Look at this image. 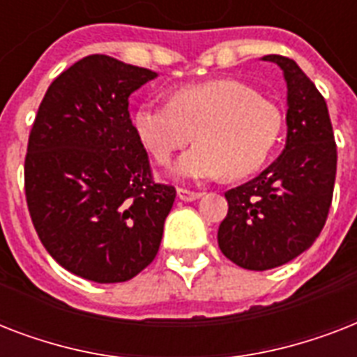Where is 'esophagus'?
<instances>
[{"label":"esophagus","mask_w":357,"mask_h":357,"mask_svg":"<svg viewBox=\"0 0 357 357\" xmlns=\"http://www.w3.org/2000/svg\"><path fill=\"white\" fill-rule=\"evenodd\" d=\"M202 196V192H195V190H187V189H178V198L183 202H195Z\"/></svg>","instance_id":"1"}]
</instances>
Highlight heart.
Listing matches in <instances>:
<instances>
[{"instance_id": "heart-1", "label": "heart", "mask_w": 357, "mask_h": 357, "mask_svg": "<svg viewBox=\"0 0 357 357\" xmlns=\"http://www.w3.org/2000/svg\"><path fill=\"white\" fill-rule=\"evenodd\" d=\"M282 128L280 111L244 81L220 77L178 86L170 103H140L133 129L157 162H168L190 140L172 176L207 181L228 174L244 178L266 161Z\"/></svg>"}]
</instances>
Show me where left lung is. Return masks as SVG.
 <instances>
[{
    "instance_id": "8db88e82",
    "label": "left lung",
    "mask_w": 357,
    "mask_h": 357,
    "mask_svg": "<svg viewBox=\"0 0 357 357\" xmlns=\"http://www.w3.org/2000/svg\"><path fill=\"white\" fill-rule=\"evenodd\" d=\"M287 83V139L276 161L226 192L218 246L235 265L268 271L315 243L332 206L337 148L324 98L293 59L265 55Z\"/></svg>"
}]
</instances>
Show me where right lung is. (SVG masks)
Listing matches in <instances>:
<instances>
[{
    "instance_id": "add662e5",
    "label": "right lung",
    "mask_w": 357,
    "mask_h": 357,
    "mask_svg": "<svg viewBox=\"0 0 357 357\" xmlns=\"http://www.w3.org/2000/svg\"><path fill=\"white\" fill-rule=\"evenodd\" d=\"M151 70L89 55L47 89L31 129L25 196L44 248L72 274L128 282L155 259L176 189L151 179L129 96Z\"/></svg>"
}]
</instances>
